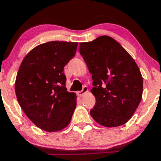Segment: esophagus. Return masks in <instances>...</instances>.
<instances>
[{"instance_id": "obj_1", "label": "esophagus", "mask_w": 161, "mask_h": 161, "mask_svg": "<svg viewBox=\"0 0 161 161\" xmlns=\"http://www.w3.org/2000/svg\"><path fill=\"white\" fill-rule=\"evenodd\" d=\"M87 92H88V87L86 86H83V88H82V90H81V91H78L77 92V94H78V96L82 97L84 94H86Z\"/></svg>"}]
</instances>
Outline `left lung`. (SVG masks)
I'll return each mask as SVG.
<instances>
[{"mask_svg":"<svg viewBox=\"0 0 161 161\" xmlns=\"http://www.w3.org/2000/svg\"><path fill=\"white\" fill-rule=\"evenodd\" d=\"M93 87L96 104L90 115L101 126L115 127L130 119L140 104L143 79L135 60L109 36L79 43Z\"/></svg>","mask_w":161,"mask_h":161,"instance_id":"8db88e82","label":"left lung"}]
</instances>
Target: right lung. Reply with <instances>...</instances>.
I'll return each instance as SVG.
<instances>
[{
    "mask_svg": "<svg viewBox=\"0 0 161 161\" xmlns=\"http://www.w3.org/2000/svg\"><path fill=\"white\" fill-rule=\"evenodd\" d=\"M78 42L38 45L23 58L15 82L20 107L42 130L57 132L71 122L77 96L67 90L64 68L75 57Z\"/></svg>",
    "mask_w": 161,
    "mask_h": 161,
    "instance_id": "add662e5",
    "label": "right lung"
}]
</instances>
